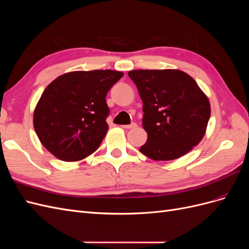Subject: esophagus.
I'll use <instances>...</instances> for the list:
<instances>
[{"mask_svg": "<svg viewBox=\"0 0 249 249\" xmlns=\"http://www.w3.org/2000/svg\"><path fill=\"white\" fill-rule=\"evenodd\" d=\"M124 129H134V127H136L137 126V124H135V123H133V124H124V125H122Z\"/></svg>", "mask_w": 249, "mask_h": 249, "instance_id": "esophagus-1", "label": "esophagus"}]
</instances>
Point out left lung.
Wrapping results in <instances>:
<instances>
[{"instance_id":"1","label":"left lung","mask_w":249,"mask_h":249,"mask_svg":"<svg viewBox=\"0 0 249 249\" xmlns=\"http://www.w3.org/2000/svg\"><path fill=\"white\" fill-rule=\"evenodd\" d=\"M127 74L143 103L147 140L140 152L155 161H170L197 145L206 134L211 106L195 80L178 70H136Z\"/></svg>"}]
</instances>
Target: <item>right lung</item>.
Instances as JSON below:
<instances>
[{"mask_svg":"<svg viewBox=\"0 0 249 249\" xmlns=\"http://www.w3.org/2000/svg\"><path fill=\"white\" fill-rule=\"evenodd\" d=\"M124 76L116 71H71L44 89L33 124L41 144L57 159L74 162L99 148L109 129L106 95Z\"/></svg>","mask_w":249,"mask_h":249,"instance_id":"add662e5","label":"right lung"}]
</instances>
